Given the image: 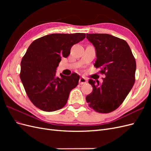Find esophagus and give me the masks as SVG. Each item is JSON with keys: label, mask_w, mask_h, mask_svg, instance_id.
<instances>
[{"label": "esophagus", "mask_w": 151, "mask_h": 151, "mask_svg": "<svg viewBox=\"0 0 151 151\" xmlns=\"http://www.w3.org/2000/svg\"><path fill=\"white\" fill-rule=\"evenodd\" d=\"M79 84H86L87 83V80L86 78H84V77H81V78L79 79Z\"/></svg>", "instance_id": "34e87169"}]
</instances>
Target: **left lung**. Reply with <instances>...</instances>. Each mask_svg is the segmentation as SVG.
I'll return each mask as SVG.
<instances>
[{"label":"left lung","instance_id":"8db88e82","mask_svg":"<svg viewBox=\"0 0 151 151\" xmlns=\"http://www.w3.org/2000/svg\"><path fill=\"white\" fill-rule=\"evenodd\" d=\"M96 48V68L106 77L99 83L90 79L93 92L86 99L89 106L101 113L115 110L124 101L135 81L136 62L125 40L108 34H86Z\"/></svg>","mask_w":151,"mask_h":151}]
</instances>
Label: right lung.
Returning a JSON list of instances; mask_svg holds the SVG:
<instances>
[{
    "mask_svg": "<svg viewBox=\"0 0 151 151\" xmlns=\"http://www.w3.org/2000/svg\"><path fill=\"white\" fill-rule=\"evenodd\" d=\"M85 33H54L31 43L21 62L20 78L30 101L45 111H54L66 104L70 91L78 85L79 76H56L62 57H67L73 45Z\"/></svg>",
    "mask_w": 151,
    "mask_h": 151,
    "instance_id": "right-lung-1",
    "label": "right lung"
}]
</instances>
